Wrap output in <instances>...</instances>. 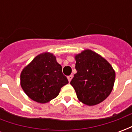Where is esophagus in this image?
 <instances>
[{
	"label": "esophagus",
	"instance_id": "1",
	"mask_svg": "<svg viewBox=\"0 0 132 132\" xmlns=\"http://www.w3.org/2000/svg\"><path fill=\"white\" fill-rule=\"evenodd\" d=\"M67 78H68V80H69V82H71V79L73 78V75H70V76H69Z\"/></svg>",
	"mask_w": 132,
	"mask_h": 132
}]
</instances>
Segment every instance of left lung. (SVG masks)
Returning a JSON list of instances; mask_svg holds the SVG:
<instances>
[{
  "instance_id": "8db88e82",
  "label": "left lung",
  "mask_w": 132,
  "mask_h": 132,
  "mask_svg": "<svg viewBox=\"0 0 132 132\" xmlns=\"http://www.w3.org/2000/svg\"><path fill=\"white\" fill-rule=\"evenodd\" d=\"M77 73L71 81L78 99L87 105L105 100L113 88L115 72L104 58L91 50L76 56Z\"/></svg>"
}]
</instances>
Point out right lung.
I'll return each mask as SVG.
<instances>
[{
	"mask_svg": "<svg viewBox=\"0 0 132 132\" xmlns=\"http://www.w3.org/2000/svg\"><path fill=\"white\" fill-rule=\"evenodd\" d=\"M20 81L28 97L39 103H46L57 97L61 88L69 83L61 66L50 53L37 56L22 70Z\"/></svg>",
	"mask_w": 132,
	"mask_h": 132,
	"instance_id": "obj_1",
	"label": "right lung"
}]
</instances>
